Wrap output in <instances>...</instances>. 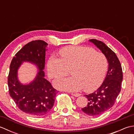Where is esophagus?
I'll list each match as a JSON object with an SVG mask.
<instances>
[{
	"mask_svg": "<svg viewBox=\"0 0 134 134\" xmlns=\"http://www.w3.org/2000/svg\"><path fill=\"white\" fill-rule=\"evenodd\" d=\"M71 95L73 96H74V97H79V96H81L80 94H79V93H72Z\"/></svg>",
	"mask_w": 134,
	"mask_h": 134,
	"instance_id": "1",
	"label": "esophagus"
}]
</instances>
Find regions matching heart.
I'll return each mask as SVG.
<instances>
[{"instance_id": "1", "label": "heart", "mask_w": 134, "mask_h": 134, "mask_svg": "<svg viewBox=\"0 0 134 134\" xmlns=\"http://www.w3.org/2000/svg\"><path fill=\"white\" fill-rule=\"evenodd\" d=\"M61 58L52 56L47 63L48 75L58 78L71 70V77L58 79L53 85L58 89L75 92L83 89L86 92L94 91L103 83L108 67L107 57L92 48L70 46L59 52Z\"/></svg>"}]
</instances>
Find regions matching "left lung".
<instances>
[{
	"label": "left lung",
	"mask_w": 134,
	"mask_h": 134,
	"mask_svg": "<svg viewBox=\"0 0 134 134\" xmlns=\"http://www.w3.org/2000/svg\"><path fill=\"white\" fill-rule=\"evenodd\" d=\"M107 57L108 70L103 83L94 92L85 95L89 102L82 110L89 116H98L109 109L114 105L121 90L123 81L122 68L118 56L106 44L96 39H90Z\"/></svg>",
	"instance_id": "obj_1"
}]
</instances>
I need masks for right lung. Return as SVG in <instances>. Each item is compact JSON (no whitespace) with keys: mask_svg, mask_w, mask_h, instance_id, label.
<instances>
[{"mask_svg":"<svg viewBox=\"0 0 134 134\" xmlns=\"http://www.w3.org/2000/svg\"><path fill=\"white\" fill-rule=\"evenodd\" d=\"M48 45L42 40L32 41L25 45L12 59L8 76L11 97L20 110L35 117L49 112L58 93V90L44 78L45 52ZM26 61L36 65L38 73L32 82L23 85L19 81L18 70Z\"/></svg>","mask_w":134,"mask_h":134,"instance_id":"add662e5","label":"right lung"}]
</instances>
